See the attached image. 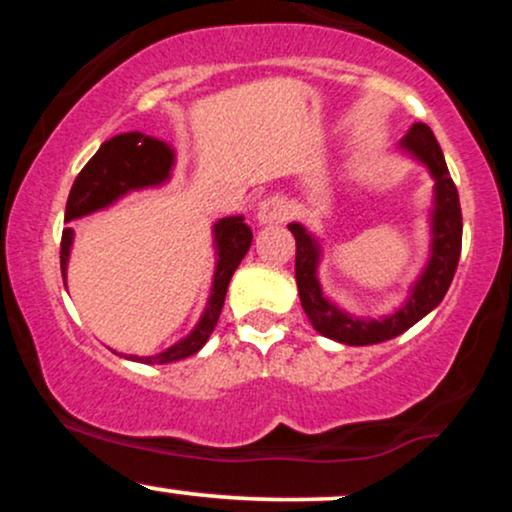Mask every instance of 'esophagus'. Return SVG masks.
<instances>
[{"label":"esophagus","mask_w":512,"mask_h":512,"mask_svg":"<svg viewBox=\"0 0 512 512\" xmlns=\"http://www.w3.org/2000/svg\"><path fill=\"white\" fill-rule=\"evenodd\" d=\"M289 204L284 202L281 197H267L264 202H260V207H257V221L262 223V226H272V223H284L289 219Z\"/></svg>","instance_id":"34e87169"}]
</instances>
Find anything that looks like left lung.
Instances as JSON below:
<instances>
[{
    "mask_svg": "<svg viewBox=\"0 0 512 512\" xmlns=\"http://www.w3.org/2000/svg\"><path fill=\"white\" fill-rule=\"evenodd\" d=\"M404 151L419 163H424L431 173L433 185V209H431V257H428L424 272L409 289V298L395 313L378 317H356L332 303L322 293L317 267H320L322 248L308 228L301 223H289V231L296 238V284L301 305L313 322V327L322 337H330L334 342L349 346L380 344L387 339H395L409 327H414L421 317L431 313L448 293L452 276H455L457 262L462 250V211L457 187L450 178V170L445 166V156L440 144L433 137L431 127L424 122H416L409 127L399 142Z\"/></svg>",
    "mask_w": 512,
    "mask_h": 512,
    "instance_id": "left-lung-1",
    "label": "left lung"
}]
</instances>
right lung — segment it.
<instances>
[{"mask_svg": "<svg viewBox=\"0 0 512 512\" xmlns=\"http://www.w3.org/2000/svg\"><path fill=\"white\" fill-rule=\"evenodd\" d=\"M175 163V151L170 149L161 139L149 137L142 132H127L117 134L108 139L96 151V156L86 163L84 170L76 175L72 192L67 199V211H64V221L81 219V216L93 214V211L110 207L120 197H125L132 190H144V187H158L170 178V170ZM214 233V250H216V269L214 281H211V293L207 308L202 317L187 337L180 342L168 346L166 351L154 356H129L132 361L142 363H173L180 358L197 354L204 344H207L209 334L214 332L216 322H219L223 301H226L228 284L231 276L238 269L240 260L248 255L252 243V231L245 223L243 216H226L219 219L211 228ZM74 231L64 228L62 245H60V267L62 279H67V262L69 252H72Z\"/></svg>", "mask_w": 512, "mask_h": 512, "instance_id": "1", "label": "right lung"}]
</instances>
